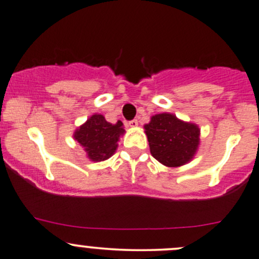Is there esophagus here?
Returning a JSON list of instances; mask_svg holds the SVG:
<instances>
[{"label":"esophagus","instance_id":"obj_1","mask_svg":"<svg viewBox=\"0 0 259 259\" xmlns=\"http://www.w3.org/2000/svg\"><path fill=\"white\" fill-rule=\"evenodd\" d=\"M127 125H129V126H132V127H137L138 126V120H137V119H134V120L127 122Z\"/></svg>","mask_w":259,"mask_h":259}]
</instances>
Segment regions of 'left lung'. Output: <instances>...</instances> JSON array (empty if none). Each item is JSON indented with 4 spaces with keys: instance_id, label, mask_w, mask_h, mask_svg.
<instances>
[{
    "instance_id": "left-lung-1",
    "label": "left lung",
    "mask_w": 259,
    "mask_h": 259,
    "mask_svg": "<svg viewBox=\"0 0 259 259\" xmlns=\"http://www.w3.org/2000/svg\"><path fill=\"white\" fill-rule=\"evenodd\" d=\"M144 129L151 155L167 167L189 164L197 152L200 127L195 122L181 120L175 114H155Z\"/></svg>"
}]
</instances>
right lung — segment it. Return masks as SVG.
Instances as JSON below:
<instances>
[{"label": "right lung", "instance_id": "add662e5", "mask_svg": "<svg viewBox=\"0 0 259 259\" xmlns=\"http://www.w3.org/2000/svg\"><path fill=\"white\" fill-rule=\"evenodd\" d=\"M124 134L125 130L120 120L111 124L105 120L104 115L95 113L75 129L73 138L83 146L91 161L99 162L115 154L119 139Z\"/></svg>", "mask_w": 259, "mask_h": 259}]
</instances>
